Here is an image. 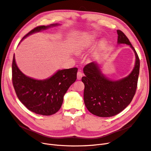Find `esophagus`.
Masks as SVG:
<instances>
[{
    "label": "esophagus",
    "mask_w": 151,
    "mask_h": 151,
    "mask_svg": "<svg viewBox=\"0 0 151 151\" xmlns=\"http://www.w3.org/2000/svg\"><path fill=\"white\" fill-rule=\"evenodd\" d=\"M83 74L81 72H80V71L78 72V73H77V79H81V78L83 77Z\"/></svg>",
    "instance_id": "obj_1"
}]
</instances>
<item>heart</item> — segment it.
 I'll return each mask as SVG.
<instances>
[{
    "instance_id": "heart-1",
    "label": "heart",
    "mask_w": 151,
    "mask_h": 151,
    "mask_svg": "<svg viewBox=\"0 0 151 151\" xmlns=\"http://www.w3.org/2000/svg\"><path fill=\"white\" fill-rule=\"evenodd\" d=\"M87 44H84V46H87Z\"/></svg>"
}]
</instances>
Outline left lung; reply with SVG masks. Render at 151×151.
Listing matches in <instances>:
<instances>
[{
    "instance_id": "left-lung-1",
    "label": "left lung",
    "mask_w": 151,
    "mask_h": 151,
    "mask_svg": "<svg viewBox=\"0 0 151 151\" xmlns=\"http://www.w3.org/2000/svg\"><path fill=\"white\" fill-rule=\"evenodd\" d=\"M116 32L118 44L130 45L135 52L136 61L131 73L119 81H111L104 76L95 63L87 64L83 69L85 105L90 113L100 117L113 116L123 111L132 101L137 88L139 57L124 33L119 29Z\"/></svg>"
}]
</instances>
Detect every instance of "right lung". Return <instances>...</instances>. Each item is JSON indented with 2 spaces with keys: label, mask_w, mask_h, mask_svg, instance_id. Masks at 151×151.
Wrapping results in <instances>:
<instances>
[{
  "label": "right lung",
  "mask_w": 151,
  "mask_h": 151,
  "mask_svg": "<svg viewBox=\"0 0 151 151\" xmlns=\"http://www.w3.org/2000/svg\"><path fill=\"white\" fill-rule=\"evenodd\" d=\"M57 25L36 27L22 39L32 33ZM77 71L76 67L58 70L48 79L36 80L25 76L21 72L16 65L14 55L12 63L13 85L20 101L29 110L39 115H52L61 108L64 95L76 81Z\"/></svg>",
  "instance_id": "obj_1"
}]
</instances>
